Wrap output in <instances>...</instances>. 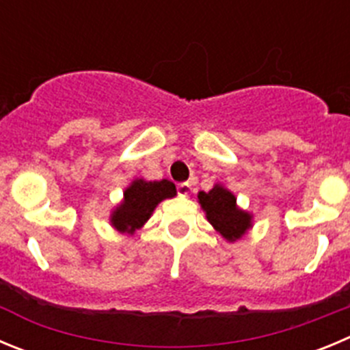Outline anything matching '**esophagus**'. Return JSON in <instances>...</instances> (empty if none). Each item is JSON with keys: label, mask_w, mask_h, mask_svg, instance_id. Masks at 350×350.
Returning <instances> with one entry per match:
<instances>
[{"label": "esophagus", "mask_w": 350, "mask_h": 350, "mask_svg": "<svg viewBox=\"0 0 350 350\" xmlns=\"http://www.w3.org/2000/svg\"><path fill=\"white\" fill-rule=\"evenodd\" d=\"M191 184H187V182H182V184L177 185V192H178V196L182 198H187L189 194H191Z\"/></svg>", "instance_id": "obj_1"}]
</instances>
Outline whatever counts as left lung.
<instances>
[{"mask_svg": "<svg viewBox=\"0 0 350 350\" xmlns=\"http://www.w3.org/2000/svg\"><path fill=\"white\" fill-rule=\"evenodd\" d=\"M200 203L206 219L227 241H236L246 232L252 217L236 206V198L227 189L215 185L210 192H200Z\"/></svg>", "mask_w": 350, "mask_h": 350, "instance_id": "8db88e82", "label": "left lung"}]
</instances>
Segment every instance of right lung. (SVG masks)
Masks as SVG:
<instances>
[{"mask_svg":"<svg viewBox=\"0 0 350 350\" xmlns=\"http://www.w3.org/2000/svg\"><path fill=\"white\" fill-rule=\"evenodd\" d=\"M175 194L177 189L170 180H135L124 191L123 203L112 213V226L121 232H133L146 224L156 204Z\"/></svg>","mask_w":350,"mask_h":350,"instance_id":"add662e5","label":"right lung"}]
</instances>
